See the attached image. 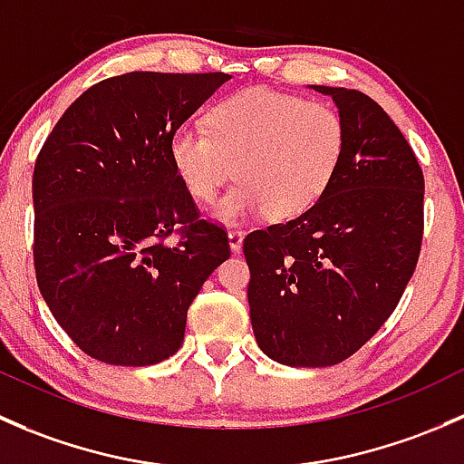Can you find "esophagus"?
<instances>
[{
  "mask_svg": "<svg viewBox=\"0 0 464 464\" xmlns=\"http://www.w3.org/2000/svg\"><path fill=\"white\" fill-rule=\"evenodd\" d=\"M243 237H246V232H243V230H230V232H227V241H230V250L232 252H241Z\"/></svg>",
  "mask_w": 464,
  "mask_h": 464,
  "instance_id": "obj_1",
  "label": "esophagus"
}]
</instances>
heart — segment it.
<instances>
[{"mask_svg": "<svg viewBox=\"0 0 464 464\" xmlns=\"http://www.w3.org/2000/svg\"><path fill=\"white\" fill-rule=\"evenodd\" d=\"M343 147L346 127L331 104L270 89L238 91L208 113V129L183 125L169 138L171 165L200 203L243 180L214 208L223 223L308 212L335 179Z\"/></svg>", "mask_w": 464, "mask_h": 464, "instance_id": "1", "label": "heart"}]
</instances>
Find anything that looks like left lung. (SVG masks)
Listing matches in <instances>:
<instances>
[{
    "label": "left lung",
    "instance_id": "obj_1",
    "mask_svg": "<svg viewBox=\"0 0 464 464\" xmlns=\"http://www.w3.org/2000/svg\"><path fill=\"white\" fill-rule=\"evenodd\" d=\"M346 127L324 197L288 223L247 234L252 331L270 360L333 366L391 317L420 256L424 176L384 109L362 91L317 87Z\"/></svg>",
    "mask_w": 464,
    "mask_h": 464
}]
</instances>
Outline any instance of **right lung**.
I'll return each instance as SVG.
<instances>
[{
	"instance_id": "1",
	"label": "right lung",
	"mask_w": 464,
	"mask_h": 464,
	"mask_svg": "<svg viewBox=\"0 0 464 464\" xmlns=\"http://www.w3.org/2000/svg\"><path fill=\"white\" fill-rule=\"evenodd\" d=\"M227 73L133 71L84 91L33 171L35 275L66 335L93 360L150 366L174 355L188 308L230 256L198 218L169 138ZM181 234L176 244L166 238Z\"/></svg>"
}]
</instances>
